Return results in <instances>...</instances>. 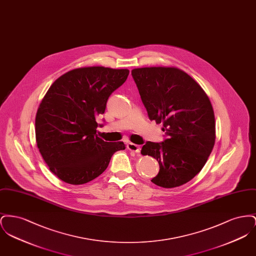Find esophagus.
<instances>
[{
  "label": "esophagus",
  "mask_w": 256,
  "mask_h": 256,
  "mask_svg": "<svg viewBox=\"0 0 256 256\" xmlns=\"http://www.w3.org/2000/svg\"><path fill=\"white\" fill-rule=\"evenodd\" d=\"M128 148L130 150V152H134L135 154H139L140 150H141V148L139 145H136L134 143H128Z\"/></svg>",
  "instance_id": "esophagus-1"
}]
</instances>
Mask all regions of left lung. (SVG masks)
I'll return each mask as SVG.
<instances>
[{
	"mask_svg": "<svg viewBox=\"0 0 256 256\" xmlns=\"http://www.w3.org/2000/svg\"><path fill=\"white\" fill-rule=\"evenodd\" d=\"M148 118L162 124L166 139L148 141L143 156L158 161L152 182L174 188L190 182L206 163L215 144V116L204 89L176 67H145L132 71Z\"/></svg>",
	"mask_w": 256,
	"mask_h": 256,
	"instance_id": "obj_1",
	"label": "left lung"
}]
</instances>
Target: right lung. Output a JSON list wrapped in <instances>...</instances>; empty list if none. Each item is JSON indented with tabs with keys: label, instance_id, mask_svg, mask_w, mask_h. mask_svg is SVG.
<instances>
[{
	"label": "right lung",
	"instance_id": "add662e5",
	"mask_svg": "<svg viewBox=\"0 0 256 256\" xmlns=\"http://www.w3.org/2000/svg\"><path fill=\"white\" fill-rule=\"evenodd\" d=\"M128 74V69L102 66L78 68L62 74L47 91L36 117L37 146L62 182L80 185L93 180L108 168L114 152L126 148L122 142L98 137L96 118Z\"/></svg>",
	"mask_w": 256,
	"mask_h": 256
}]
</instances>
